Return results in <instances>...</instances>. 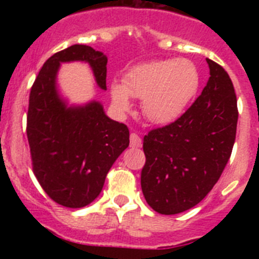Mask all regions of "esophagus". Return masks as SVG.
Segmentation results:
<instances>
[{
    "mask_svg": "<svg viewBox=\"0 0 259 259\" xmlns=\"http://www.w3.org/2000/svg\"><path fill=\"white\" fill-rule=\"evenodd\" d=\"M130 144H131L132 148H140L141 137L137 134H131V136H130Z\"/></svg>",
    "mask_w": 259,
    "mask_h": 259,
    "instance_id": "1",
    "label": "esophagus"
}]
</instances>
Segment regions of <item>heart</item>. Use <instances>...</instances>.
<instances>
[{"label": "heart", "mask_w": 259, "mask_h": 259, "mask_svg": "<svg viewBox=\"0 0 259 259\" xmlns=\"http://www.w3.org/2000/svg\"><path fill=\"white\" fill-rule=\"evenodd\" d=\"M200 74L188 59H161L141 63L113 83L110 95L119 113H128L131 97L143 100V114L154 124H168L179 118L197 93Z\"/></svg>", "instance_id": "1"}]
</instances>
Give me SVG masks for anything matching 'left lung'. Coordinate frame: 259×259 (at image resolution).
Instances as JSON below:
<instances>
[{"label":"left lung","instance_id":"8db88e82","mask_svg":"<svg viewBox=\"0 0 259 259\" xmlns=\"http://www.w3.org/2000/svg\"><path fill=\"white\" fill-rule=\"evenodd\" d=\"M210 77L180 118L144 136L141 189L159 214H179L206 197L221 178L236 139V93L227 71L206 58Z\"/></svg>","mask_w":259,"mask_h":259}]
</instances>
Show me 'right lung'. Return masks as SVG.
<instances>
[{"label":"right lung","mask_w":259,"mask_h":259,"mask_svg":"<svg viewBox=\"0 0 259 259\" xmlns=\"http://www.w3.org/2000/svg\"><path fill=\"white\" fill-rule=\"evenodd\" d=\"M88 62L106 91L107 58L88 45H72L44 63L29 93L27 137L32 168L45 193L62 206L79 209L101 193L116 158L130 145L127 125L106 116L100 102L67 106L57 91L62 62Z\"/></svg>","instance_id":"obj_1"}]
</instances>
